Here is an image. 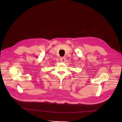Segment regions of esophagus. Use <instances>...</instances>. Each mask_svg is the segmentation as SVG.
Masks as SVG:
<instances>
[{"instance_id": "1", "label": "esophagus", "mask_w": 122, "mask_h": 122, "mask_svg": "<svg viewBox=\"0 0 122 122\" xmlns=\"http://www.w3.org/2000/svg\"><path fill=\"white\" fill-rule=\"evenodd\" d=\"M66 61V58L65 57H61L60 58V62H64Z\"/></svg>"}]
</instances>
